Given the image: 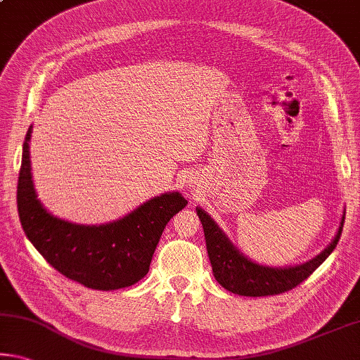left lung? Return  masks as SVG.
Returning <instances> with one entry per match:
<instances>
[{
    "label": "left lung",
    "instance_id": "1",
    "mask_svg": "<svg viewBox=\"0 0 360 360\" xmlns=\"http://www.w3.org/2000/svg\"><path fill=\"white\" fill-rule=\"evenodd\" d=\"M197 214L202 221L207 252L210 256L213 276L221 287L242 296H269L281 295L304 282L311 274L333 252L343 231L345 216L341 218L338 232L327 248L316 258L298 266L269 267L248 259L243 253L233 247L229 237L221 231L214 219L207 211L197 208Z\"/></svg>",
    "mask_w": 360,
    "mask_h": 360
}]
</instances>
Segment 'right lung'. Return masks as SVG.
<instances>
[{"instance_id":"right-lung-1","label":"right lung","mask_w":360,"mask_h":360,"mask_svg":"<svg viewBox=\"0 0 360 360\" xmlns=\"http://www.w3.org/2000/svg\"><path fill=\"white\" fill-rule=\"evenodd\" d=\"M28 128L17 184V210L25 236L56 271L93 290L131 287L149 272L163 229L187 205L179 192H167L101 226L56 218L37 198L32 181Z\"/></svg>"}]
</instances>
